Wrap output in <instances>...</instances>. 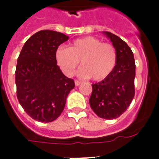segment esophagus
Returning <instances> with one entry per match:
<instances>
[{"label": "esophagus", "instance_id": "esophagus-1", "mask_svg": "<svg viewBox=\"0 0 159 159\" xmlns=\"http://www.w3.org/2000/svg\"><path fill=\"white\" fill-rule=\"evenodd\" d=\"M81 82L79 80H75V86H79V85H80Z\"/></svg>", "mask_w": 159, "mask_h": 159}]
</instances>
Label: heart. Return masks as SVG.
Listing matches in <instances>:
<instances>
[{
	"instance_id": "1",
	"label": "heart",
	"mask_w": 159,
	"mask_h": 159,
	"mask_svg": "<svg viewBox=\"0 0 159 159\" xmlns=\"http://www.w3.org/2000/svg\"><path fill=\"white\" fill-rule=\"evenodd\" d=\"M56 60L67 76L74 74L81 60V76L100 81L106 79L115 68L117 53L111 43H102L93 36H86L73 41L69 48H58Z\"/></svg>"
}]
</instances>
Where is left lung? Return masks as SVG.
<instances>
[{
	"label": "left lung",
	"instance_id": "left-lung-1",
	"mask_svg": "<svg viewBox=\"0 0 159 159\" xmlns=\"http://www.w3.org/2000/svg\"><path fill=\"white\" fill-rule=\"evenodd\" d=\"M115 47L117 60L113 71L103 80L92 84L90 106L99 117L113 119L126 111L134 96L135 63L134 54L121 38L102 32Z\"/></svg>",
	"mask_w": 159,
	"mask_h": 159
}]
</instances>
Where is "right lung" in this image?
<instances>
[{"label":"right lung","instance_id":"1","mask_svg":"<svg viewBox=\"0 0 159 159\" xmlns=\"http://www.w3.org/2000/svg\"><path fill=\"white\" fill-rule=\"evenodd\" d=\"M68 36L52 30H41L24 44L15 72L16 96L26 113L36 121L50 123L64 111L75 83L63 74L56 52Z\"/></svg>","mask_w":159,"mask_h":159}]
</instances>
